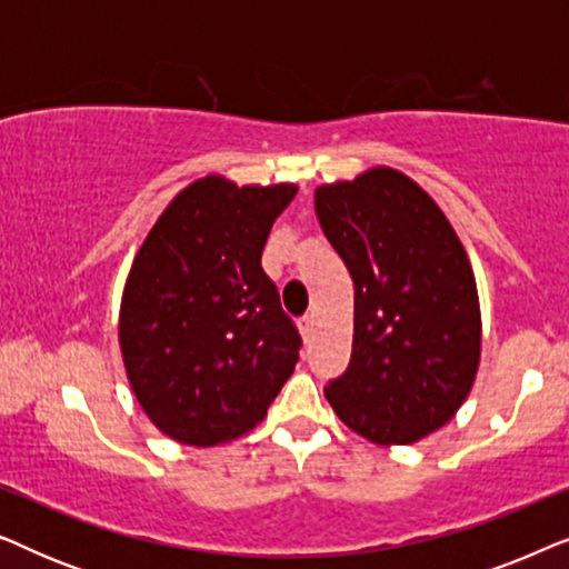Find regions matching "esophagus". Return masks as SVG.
Listing matches in <instances>:
<instances>
[{"label": "esophagus", "instance_id": "34e87169", "mask_svg": "<svg viewBox=\"0 0 569 569\" xmlns=\"http://www.w3.org/2000/svg\"><path fill=\"white\" fill-rule=\"evenodd\" d=\"M298 329H300V333H302V339H308V337H310V331H313V316L300 318V321H298Z\"/></svg>", "mask_w": 569, "mask_h": 569}]
</instances>
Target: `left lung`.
<instances>
[{
	"label": "left lung",
	"mask_w": 569,
	"mask_h": 569,
	"mask_svg": "<svg viewBox=\"0 0 569 569\" xmlns=\"http://www.w3.org/2000/svg\"><path fill=\"white\" fill-rule=\"evenodd\" d=\"M316 217L355 282L352 360L326 399L376 446H411L456 417L481 360L469 253L446 212L401 170L321 183Z\"/></svg>",
	"instance_id": "1"
}]
</instances>
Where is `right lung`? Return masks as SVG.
<instances>
[{"label":"right lung","mask_w":569,"mask_h":569,"mask_svg":"<svg viewBox=\"0 0 569 569\" xmlns=\"http://www.w3.org/2000/svg\"><path fill=\"white\" fill-rule=\"evenodd\" d=\"M295 183L209 173L173 197L131 261L119 347L150 422L193 448L251 432L292 376L300 337L261 269Z\"/></svg>","instance_id":"1"}]
</instances>
